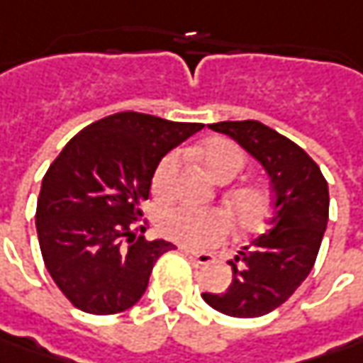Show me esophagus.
<instances>
[{
	"label": "esophagus",
	"instance_id": "esophagus-1",
	"mask_svg": "<svg viewBox=\"0 0 363 363\" xmlns=\"http://www.w3.org/2000/svg\"><path fill=\"white\" fill-rule=\"evenodd\" d=\"M181 252L186 258H191L195 264H199V266H207V264L213 262V254H207V252H193L189 247H181Z\"/></svg>",
	"mask_w": 363,
	"mask_h": 363
}]
</instances>
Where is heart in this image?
Returning a JSON list of instances; mask_svg holds the SVG:
<instances>
[{"label":"heart","instance_id":"heart-1","mask_svg":"<svg viewBox=\"0 0 363 363\" xmlns=\"http://www.w3.org/2000/svg\"><path fill=\"white\" fill-rule=\"evenodd\" d=\"M201 164L217 182H229L244 168V150L229 140H211L199 152ZM181 156L177 152L166 154L158 162L152 177V191L160 199L170 195V184L179 170ZM225 209L233 225L242 231H254L264 223L270 211V193L260 184H242L228 191ZM160 231L168 240L186 247H207L228 235V219L219 211L172 207L160 217Z\"/></svg>","mask_w":363,"mask_h":363}]
</instances>
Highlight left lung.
<instances>
[{
    "instance_id": "left-lung-1",
    "label": "left lung",
    "mask_w": 363,
    "mask_h": 363,
    "mask_svg": "<svg viewBox=\"0 0 363 363\" xmlns=\"http://www.w3.org/2000/svg\"><path fill=\"white\" fill-rule=\"evenodd\" d=\"M213 132L233 138L266 170L274 191V217L229 260L225 292H203L205 303L229 317H262L291 298L317 260L329 219V189L321 168L301 146L260 121H219Z\"/></svg>"
}]
</instances>
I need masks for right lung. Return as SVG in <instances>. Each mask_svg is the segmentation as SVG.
Returning a JSON list of instances; mask_svg holds the SVG:
<instances>
[{"label":"right lung","instance_id":"add662e5","mask_svg":"<svg viewBox=\"0 0 363 363\" xmlns=\"http://www.w3.org/2000/svg\"><path fill=\"white\" fill-rule=\"evenodd\" d=\"M203 123L121 111L87 125L46 170L36 207L40 250L56 286L91 315L134 307L174 245L135 238L158 162ZM142 229V228H140Z\"/></svg>","mask_w":363,"mask_h":363}]
</instances>
